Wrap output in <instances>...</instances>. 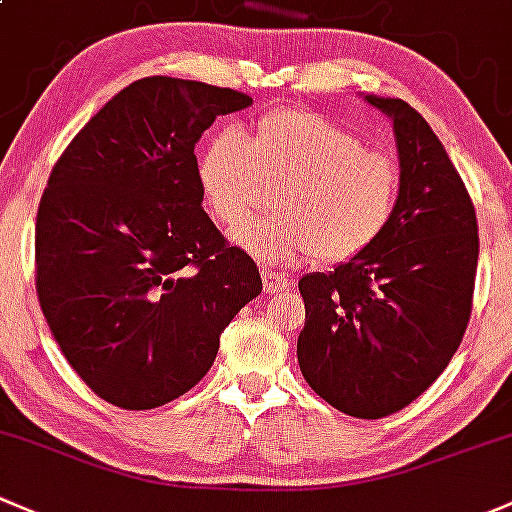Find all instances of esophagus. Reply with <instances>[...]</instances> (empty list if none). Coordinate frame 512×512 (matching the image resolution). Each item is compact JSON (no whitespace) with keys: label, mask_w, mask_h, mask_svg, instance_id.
<instances>
[{"label":"esophagus","mask_w":512,"mask_h":512,"mask_svg":"<svg viewBox=\"0 0 512 512\" xmlns=\"http://www.w3.org/2000/svg\"><path fill=\"white\" fill-rule=\"evenodd\" d=\"M261 281H263V293L268 295H281L283 291H288V276L276 271H261Z\"/></svg>","instance_id":"34e87169"}]
</instances>
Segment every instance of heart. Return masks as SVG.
Here are the masks:
<instances>
[{"label": "heart", "instance_id": "heart-1", "mask_svg": "<svg viewBox=\"0 0 512 512\" xmlns=\"http://www.w3.org/2000/svg\"><path fill=\"white\" fill-rule=\"evenodd\" d=\"M197 182L226 229L244 224L268 182H281V212L234 234L241 249L268 266L310 251L328 263L360 256L384 234L399 199V170L389 157L308 110L263 115L249 140L234 128L219 130L199 150Z\"/></svg>", "mask_w": 512, "mask_h": 512}]
</instances>
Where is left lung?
I'll return each instance as SVG.
<instances>
[{
    "label": "left lung",
    "mask_w": 512,
    "mask_h": 512,
    "mask_svg": "<svg viewBox=\"0 0 512 512\" xmlns=\"http://www.w3.org/2000/svg\"><path fill=\"white\" fill-rule=\"evenodd\" d=\"M387 115L399 199L384 234L335 271L298 281V365L330 407L379 419L412 404L461 345L471 318L478 224L444 145L399 98L362 96Z\"/></svg>",
    "instance_id": "1"
}]
</instances>
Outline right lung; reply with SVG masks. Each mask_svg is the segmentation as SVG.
Listing matches in <instances>:
<instances>
[{
	"mask_svg": "<svg viewBox=\"0 0 512 512\" xmlns=\"http://www.w3.org/2000/svg\"><path fill=\"white\" fill-rule=\"evenodd\" d=\"M254 103L170 76L130 83L51 172L36 217V293L68 365L105 402L142 412L182 397L261 293L251 256L202 209L194 142Z\"/></svg>",
	"mask_w": 512,
	"mask_h": 512,
	"instance_id": "obj_1",
	"label": "right lung"
}]
</instances>
